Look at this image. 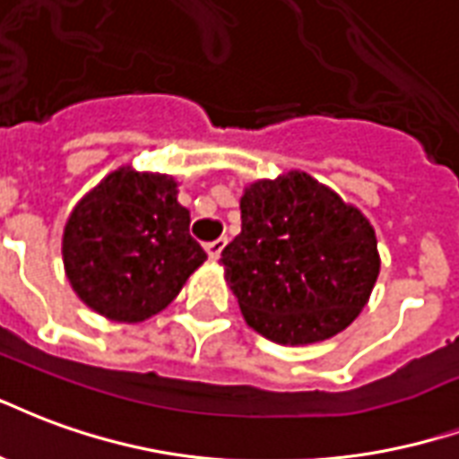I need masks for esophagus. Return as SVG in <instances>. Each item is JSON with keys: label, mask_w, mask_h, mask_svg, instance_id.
I'll return each instance as SVG.
<instances>
[{"label": "esophagus", "mask_w": 459, "mask_h": 459, "mask_svg": "<svg viewBox=\"0 0 459 459\" xmlns=\"http://www.w3.org/2000/svg\"><path fill=\"white\" fill-rule=\"evenodd\" d=\"M227 239L225 237H220V239H215V242H207L205 244V252L210 259H220V254H222V249H225Z\"/></svg>", "instance_id": "34e87169"}]
</instances>
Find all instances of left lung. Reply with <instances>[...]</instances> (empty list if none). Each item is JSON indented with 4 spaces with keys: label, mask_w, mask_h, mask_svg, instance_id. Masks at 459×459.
Returning a JSON list of instances; mask_svg holds the SVG:
<instances>
[{
    "label": "left lung",
    "mask_w": 459,
    "mask_h": 459,
    "mask_svg": "<svg viewBox=\"0 0 459 459\" xmlns=\"http://www.w3.org/2000/svg\"><path fill=\"white\" fill-rule=\"evenodd\" d=\"M239 207L242 232L220 262L249 327L279 344L342 333L379 276L369 220L303 170L256 180Z\"/></svg>",
    "instance_id": "8db88e82"
}]
</instances>
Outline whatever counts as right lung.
<instances>
[{
    "mask_svg": "<svg viewBox=\"0 0 459 459\" xmlns=\"http://www.w3.org/2000/svg\"><path fill=\"white\" fill-rule=\"evenodd\" d=\"M176 195L170 176L124 166L73 207L63 266L85 306L117 323H142L178 296L207 254Z\"/></svg>",
    "mask_w": 459,
    "mask_h": 459,
    "instance_id": "1",
    "label": "right lung"
}]
</instances>
